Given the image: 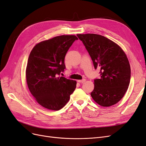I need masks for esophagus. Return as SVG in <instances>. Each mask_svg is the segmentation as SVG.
Returning <instances> with one entry per match:
<instances>
[{
    "mask_svg": "<svg viewBox=\"0 0 146 146\" xmlns=\"http://www.w3.org/2000/svg\"><path fill=\"white\" fill-rule=\"evenodd\" d=\"M85 81H86L85 79H82V80H77V82H79V83H85Z\"/></svg>",
    "mask_w": 146,
    "mask_h": 146,
    "instance_id": "obj_1",
    "label": "esophagus"
}]
</instances>
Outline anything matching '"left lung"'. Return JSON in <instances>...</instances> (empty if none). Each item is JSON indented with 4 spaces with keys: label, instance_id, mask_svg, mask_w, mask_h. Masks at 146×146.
Returning <instances> with one entry per match:
<instances>
[{
    "label": "left lung",
    "instance_id": "obj_1",
    "mask_svg": "<svg viewBox=\"0 0 146 146\" xmlns=\"http://www.w3.org/2000/svg\"><path fill=\"white\" fill-rule=\"evenodd\" d=\"M90 55L95 69H100L99 78L94 79L91 96L102 107L117 103L129 88L131 70L125 54L117 44L102 35L78 34Z\"/></svg>",
    "mask_w": 146,
    "mask_h": 146
}]
</instances>
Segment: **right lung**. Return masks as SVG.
Segmentation results:
<instances>
[{
    "label": "right lung",
    "instance_id": "1",
    "mask_svg": "<svg viewBox=\"0 0 146 146\" xmlns=\"http://www.w3.org/2000/svg\"><path fill=\"white\" fill-rule=\"evenodd\" d=\"M75 35H61L39 42L31 51L26 79L31 94L43 107L59 110L67 104L77 82L60 77L66 66L64 58Z\"/></svg>",
    "mask_w": 146,
    "mask_h": 146
}]
</instances>
